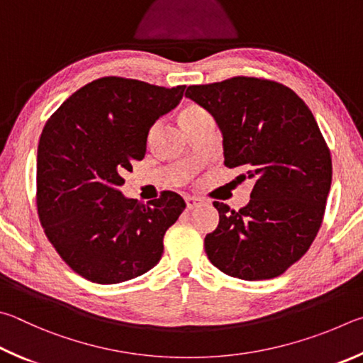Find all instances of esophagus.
<instances>
[{
    "mask_svg": "<svg viewBox=\"0 0 363 363\" xmlns=\"http://www.w3.org/2000/svg\"><path fill=\"white\" fill-rule=\"evenodd\" d=\"M185 202H186V208H188V211H193V208H196V207H198V206L201 204V199L196 198V196H186Z\"/></svg>",
    "mask_w": 363,
    "mask_h": 363,
    "instance_id": "1",
    "label": "esophagus"
}]
</instances>
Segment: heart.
<instances>
[{
    "label": "heart",
    "mask_w": 363,
    "mask_h": 363,
    "mask_svg": "<svg viewBox=\"0 0 363 363\" xmlns=\"http://www.w3.org/2000/svg\"><path fill=\"white\" fill-rule=\"evenodd\" d=\"M208 114L204 108L199 106V105H188L185 110L182 111L180 114V123H186L189 119H194V118H199V116H206Z\"/></svg>",
    "instance_id": "1"
}]
</instances>
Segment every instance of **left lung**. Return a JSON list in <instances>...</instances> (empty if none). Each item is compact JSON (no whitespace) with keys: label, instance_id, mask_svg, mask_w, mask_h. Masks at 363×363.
<instances>
[{"label":"left lung","instance_id":"8db88e82","mask_svg":"<svg viewBox=\"0 0 363 363\" xmlns=\"http://www.w3.org/2000/svg\"><path fill=\"white\" fill-rule=\"evenodd\" d=\"M185 95L217 121L226 167L253 183L239 211L213 202L220 223L204 239L208 259L244 281L284 274L319 233L332 185V156L314 114L290 87L249 76L189 86Z\"/></svg>","mask_w":363,"mask_h":363}]
</instances>
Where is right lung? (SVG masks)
<instances>
[{
	"label": "right lung",
	"mask_w": 363,
	"mask_h": 363,
	"mask_svg": "<svg viewBox=\"0 0 363 363\" xmlns=\"http://www.w3.org/2000/svg\"><path fill=\"white\" fill-rule=\"evenodd\" d=\"M185 87L105 76L76 91L44 125L38 215L60 258L87 281H130L161 259L164 234L185 201L162 191L142 204L119 186L132 162L145 157L150 127L180 104Z\"/></svg>",
	"instance_id": "obj_1"
}]
</instances>
